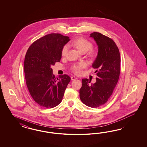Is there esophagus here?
Returning a JSON list of instances; mask_svg holds the SVG:
<instances>
[{"label":"esophagus","mask_w":147,"mask_h":147,"mask_svg":"<svg viewBox=\"0 0 147 147\" xmlns=\"http://www.w3.org/2000/svg\"><path fill=\"white\" fill-rule=\"evenodd\" d=\"M76 79H77V78H76V76H71V80H76Z\"/></svg>","instance_id":"1"}]
</instances>
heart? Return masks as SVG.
<instances>
[{
    "label": "heart",
    "mask_w": 147,
    "mask_h": 147,
    "mask_svg": "<svg viewBox=\"0 0 147 147\" xmlns=\"http://www.w3.org/2000/svg\"><path fill=\"white\" fill-rule=\"evenodd\" d=\"M70 44L74 46L79 50L81 52H87L89 49H92L93 45L89 41L82 37L78 38L73 40L70 42ZM68 50V46L67 45H65L63 46L61 49V55L62 57L66 55ZM86 67V63L84 62L77 63L73 65L71 67V70L76 74H80L82 73V69Z\"/></svg>",
    "instance_id": "b5f03b06"
}]
</instances>
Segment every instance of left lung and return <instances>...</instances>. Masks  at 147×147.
<instances>
[{"instance_id": "1", "label": "left lung", "mask_w": 147, "mask_h": 147, "mask_svg": "<svg viewBox=\"0 0 147 147\" xmlns=\"http://www.w3.org/2000/svg\"><path fill=\"white\" fill-rule=\"evenodd\" d=\"M98 46L97 57L92 65L98 78L95 84L82 79L80 98L86 106L97 108L107 102L118 82L120 73V54L115 42L98 32L90 34Z\"/></svg>"}]
</instances>
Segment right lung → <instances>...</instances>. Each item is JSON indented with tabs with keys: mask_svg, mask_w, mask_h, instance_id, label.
I'll use <instances>...</instances> for the list:
<instances>
[{
	"mask_svg": "<svg viewBox=\"0 0 147 147\" xmlns=\"http://www.w3.org/2000/svg\"><path fill=\"white\" fill-rule=\"evenodd\" d=\"M69 40L67 36L51 33L35 41L27 51L24 60L27 87L41 107L52 108L62 101L71 78L66 74L55 78L51 66L60 61L62 48Z\"/></svg>",
	"mask_w": 147,
	"mask_h": 147,
	"instance_id": "add662e5",
	"label": "right lung"
}]
</instances>
